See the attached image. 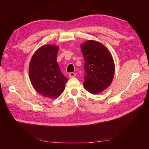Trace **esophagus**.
<instances>
[{
  "label": "esophagus",
  "mask_w": 149,
  "mask_h": 149,
  "mask_svg": "<svg viewBox=\"0 0 149 149\" xmlns=\"http://www.w3.org/2000/svg\"><path fill=\"white\" fill-rule=\"evenodd\" d=\"M76 76V73H73V72H71V73H69V77L70 78H73Z\"/></svg>",
  "instance_id": "esophagus-1"
}]
</instances>
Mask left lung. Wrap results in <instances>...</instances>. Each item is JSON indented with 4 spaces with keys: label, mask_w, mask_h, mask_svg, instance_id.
Returning a JSON list of instances; mask_svg holds the SVG:
<instances>
[{
    "label": "left lung",
    "mask_w": 149,
    "mask_h": 149,
    "mask_svg": "<svg viewBox=\"0 0 149 149\" xmlns=\"http://www.w3.org/2000/svg\"><path fill=\"white\" fill-rule=\"evenodd\" d=\"M84 58L85 89L93 94L101 93L111 84L115 66L106 47L94 40H88L81 45Z\"/></svg>",
    "instance_id": "8db88e82"
}]
</instances>
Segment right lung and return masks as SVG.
<instances>
[{
	"mask_svg": "<svg viewBox=\"0 0 149 149\" xmlns=\"http://www.w3.org/2000/svg\"><path fill=\"white\" fill-rule=\"evenodd\" d=\"M58 51L56 45H43L35 52L29 65V77L34 89L50 99L61 95L68 80L56 61Z\"/></svg>",
	"mask_w": 149,
	"mask_h": 149,
	"instance_id": "right-lung-1",
	"label": "right lung"
}]
</instances>
